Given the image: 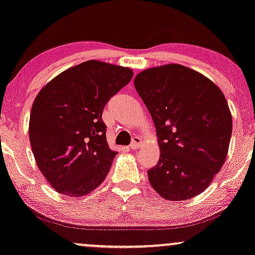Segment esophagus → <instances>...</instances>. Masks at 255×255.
Masks as SVG:
<instances>
[{"label": "esophagus", "mask_w": 255, "mask_h": 255, "mask_svg": "<svg viewBox=\"0 0 255 255\" xmlns=\"http://www.w3.org/2000/svg\"><path fill=\"white\" fill-rule=\"evenodd\" d=\"M142 143V138L141 136H134L131 139V143L130 145H129V148H130L131 150H136L139 146V144Z\"/></svg>", "instance_id": "1"}]
</instances>
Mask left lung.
<instances>
[{
    "instance_id": "1",
    "label": "left lung",
    "mask_w": 255,
    "mask_h": 255,
    "mask_svg": "<svg viewBox=\"0 0 255 255\" xmlns=\"http://www.w3.org/2000/svg\"><path fill=\"white\" fill-rule=\"evenodd\" d=\"M134 85L155 124L160 157L148 171L152 188L168 201L202 193L227 158L232 117L214 82L181 64L149 68Z\"/></svg>"
}]
</instances>
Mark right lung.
Masks as SVG:
<instances>
[{
  "mask_svg": "<svg viewBox=\"0 0 255 255\" xmlns=\"http://www.w3.org/2000/svg\"><path fill=\"white\" fill-rule=\"evenodd\" d=\"M131 69L89 60L64 70L35 97L28 136L39 170L60 194L82 198L98 187L117 152L102 116L130 82Z\"/></svg>",
  "mask_w": 255,
  "mask_h": 255,
  "instance_id": "add662e5",
  "label": "right lung"
}]
</instances>
